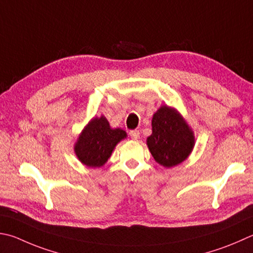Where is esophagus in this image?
Returning a JSON list of instances; mask_svg holds the SVG:
<instances>
[{"instance_id": "34e87169", "label": "esophagus", "mask_w": 253, "mask_h": 253, "mask_svg": "<svg viewBox=\"0 0 253 253\" xmlns=\"http://www.w3.org/2000/svg\"><path fill=\"white\" fill-rule=\"evenodd\" d=\"M129 135H130V137H131V139L137 140V139L139 138L140 132H139V130H137V129H135V130H130V131H129Z\"/></svg>"}]
</instances>
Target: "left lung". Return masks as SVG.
Returning a JSON list of instances; mask_svg holds the SVG:
<instances>
[{
    "label": "left lung",
    "mask_w": 253,
    "mask_h": 253,
    "mask_svg": "<svg viewBox=\"0 0 253 253\" xmlns=\"http://www.w3.org/2000/svg\"><path fill=\"white\" fill-rule=\"evenodd\" d=\"M153 134L147 138V146L159 165L170 168L188 158L195 146L194 131L176 109L167 105L154 114Z\"/></svg>",
    "instance_id": "1"
}]
</instances>
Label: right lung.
<instances>
[{
  "instance_id": "obj_1",
  "label": "right lung",
  "mask_w": 253,
  "mask_h": 253,
  "mask_svg": "<svg viewBox=\"0 0 253 253\" xmlns=\"http://www.w3.org/2000/svg\"><path fill=\"white\" fill-rule=\"evenodd\" d=\"M126 136V131L121 128L113 129L104 116L95 117L81 132L74 147L75 154L87 167H102L116 145Z\"/></svg>"
}]
</instances>
